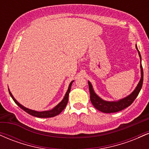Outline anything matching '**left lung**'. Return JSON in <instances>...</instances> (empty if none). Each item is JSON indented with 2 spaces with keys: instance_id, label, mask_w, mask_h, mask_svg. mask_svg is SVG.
Masks as SVG:
<instances>
[{
  "instance_id": "1",
  "label": "left lung",
  "mask_w": 149,
  "mask_h": 149,
  "mask_svg": "<svg viewBox=\"0 0 149 149\" xmlns=\"http://www.w3.org/2000/svg\"><path fill=\"white\" fill-rule=\"evenodd\" d=\"M136 49L139 53V56L140 57V61H141V57L139 49L137 48V46L136 45ZM140 68H141V79H140L139 83L136 85V88L133 91L130 95L128 96L124 97V98L120 99V100L118 101H106L102 100L100 97L95 93V90H94L93 87L90 81H88L89 85V90H90V101H91L92 105L97 109V110L100 111L101 112L106 113H115L118 112L120 111L123 110L124 109L129 107L132 104L135 99L139 95L140 90H141V87L143 84V69L141 64L140 65Z\"/></svg>"
}]
</instances>
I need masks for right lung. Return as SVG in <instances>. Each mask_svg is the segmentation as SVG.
I'll return each mask as SVG.
<instances>
[{
	"mask_svg": "<svg viewBox=\"0 0 149 149\" xmlns=\"http://www.w3.org/2000/svg\"><path fill=\"white\" fill-rule=\"evenodd\" d=\"M73 80L71 81L70 83V84L69 85V88H68L67 91H66V94H65V96L64 97L62 100L59 102V104H57L56 107H54L51 110H48V111H37L35 110H32V109H29L28 108L24 107L23 105H22L21 104H19V102L15 99V97H13V95H12L11 92L10 91L9 88H8V90H9V93L10 95L11 96L13 100H14V102L17 104L18 107H19L22 109H23L24 111H26L27 113L30 114V115L35 116V117H38V118H51V117H54V116L59 115L60 113L63 110L65 109L66 106L67 105L68 103V99H69V92L71 91V85H72Z\"/></svg>",
	"mask_w": 149,
	"mask_h": 149,
	"instance_id": "right-lung-1",
	"label": "right lung"
}]
</instances>
